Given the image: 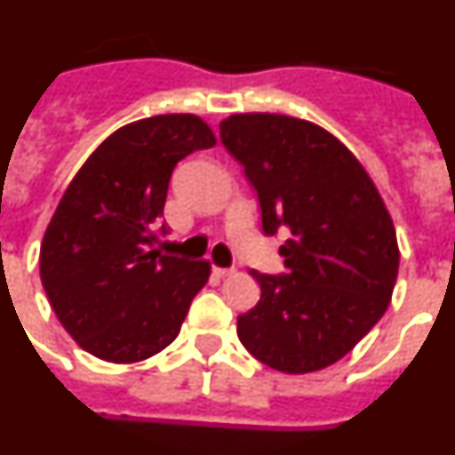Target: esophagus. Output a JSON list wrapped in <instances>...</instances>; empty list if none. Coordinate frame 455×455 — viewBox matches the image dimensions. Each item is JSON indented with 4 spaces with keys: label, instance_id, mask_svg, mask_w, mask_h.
<instances>
[{
    "label": "esophagus",
    "instance_id": "esophagus-1",
    "mask_svg": "<svg viewBox=\"0 0 455 455\" xmlns=\"http://www.w3.org/2000/svg\"><path fill=\"white\" fill-rule=\"evenodd\" d=\"M231 273H234V268H220V266H212V275H215V277H228Z\"/></svg>",
    "mask_w": 455,
    "mask_h": 455
}]
</instances>
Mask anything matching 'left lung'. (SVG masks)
Here are the masks:
<instances>
[{
  "label": "left lung",
  "instance_id": "1",
  "mask_svg": "<svg viewBox=\"0 0 455 455\" xmlns=\"http://www.w3.org/2000/svg\"><path fill=\"white\" fill-rule=\"evenodd\" d=\"M245 169L266 235L289 228L284 273L250 270L261 299L238 316L251 356L286 375L315 372L349 354L387 312L398 243L387 205L358 159L326 129L275 113L220 124Z\"/></svg>",
  "mask_w": 455,
  "mask_h": 455
}]
</instances>
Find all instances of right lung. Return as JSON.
<instances>
[{
    "mask_svg": "<svg viewBox=\"0 0 455 455\" xmlns=\"http://www.w3.org/2000/svg\"><path fill=\"white\" fill-rule=\"evenodd\" d=\"M212 145L201 117H145L110 133L67 187L41 243V282L92 356L136 363L180 333L210 266L162 254L156 227L175 164Z\"/></svg>",
    "mask_w": 455,
    "mask_h": 455,
    "instance_id": "obj_1",
    "label": "right lung"
}]
</instances>
